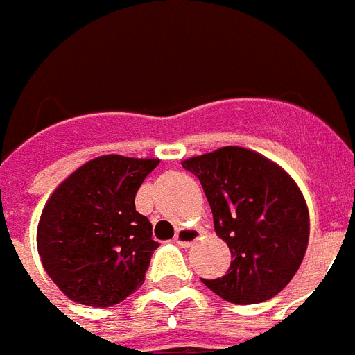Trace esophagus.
Wrapping results in <instances>:
<instances>
[{
	"instance_id": "obj_1",
	"label": "esophagus",
	"mask_w": 355,
	"mask_h": 355,
	"mask_svg": "<svg viewBox=\"0 0 355 355\" xmlns=\"http://www.w3.org/2000/svg\"><path fill=\"white\" fill-rule=\"evenodd\" d=\"M201 236L200 229H191V227H181L178 234L174 238L175 245H180V248H191L192 243Z\"/></svg>"
}]
</instances>
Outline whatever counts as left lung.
<instances>
[{"instance_id":"left-lung-1","label":"left lung","mask_w":355,"mask_h":355,"mask_svg":"<svg viewBox=\"0 0 355 355\" xmlns=\"http://www.w3.org/2000/svg\"><path fill=\"white\" fill-rule=\"evenodd\" d=\"M200 180L214 231L231 249L223 277L203 284L232 304H258L288 286L302 263L310 214L288 172L240 146L183 161Z\"/></svg>"}]
</instances>
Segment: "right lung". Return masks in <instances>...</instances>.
Returning <instances> with one entry per match:
<instances>
[{"instance_id": "right-lung-1", "label": "right lung", "mask_w": 355, "mask_h": 355, "mask_svg": "<svg viewBox=\"0 0 355 355\" xmlns=\"http://www.w3.org/2000/svg\"><path fill=\"white\" fill-rule=\"evenodd\" d=\"M159 159L102 155L60 183L36 232L53 282L78 304L107 308L141 288L152 253V223L135 194Z\"/></svg>"}]
</instances>
